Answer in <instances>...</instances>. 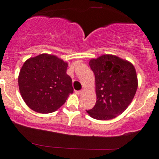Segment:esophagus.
Segmentation results:
<instances>
[{
    "label": "esophagus",
    "instance_id": "obj_1",
    "mask_svg": "<svg viewBox=\"0 0 159 159\" xmlns=\"http://www.w3.org/2000/svg\"><path fill=\"white\" fill-rule=\"evenodd\" d=\"M83 93V90H79V91H75V93L77 95H81Z\"/></svg>",
    "mask_w": 159,
    "mask_h": 159
}]
</instances>
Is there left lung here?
Segmentation results:
<instances>
[{"instance_id":"8db88e82","label":"left lung","mask_w":159,"mask_h":159,"mask_svg":"<svg viewBox=\"0 0 159 159\" xmlns=\"http://www.w3.org/2000/svg\"><path fill=\"white\" fill-rule=\"evenodd\" d=\"M96 80V103L87 111L98 120L114 119L125 111L138 89L136 70L132 63L113 54H103L89 62Z\"/></svg>"}]
</instances>
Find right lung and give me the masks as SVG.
<instances>
[{
	"label": "right lung",
	"mask_w": 159,
	"mask_h": 159,
	"mask_svg": "<svg viewBox=\"0 0 159 159\" xmlns=\"http://www.w3.org/2000/svg\"><path fill=\"white\" fill-rule=\"evenodd\" d=\"M68 63L55 55L41 54L25 62L19 78L21 97L36 112L49 114L60 108L73 93Z\"/></svg>",
	"instance_id": "obj_1"
}]
</instances>
